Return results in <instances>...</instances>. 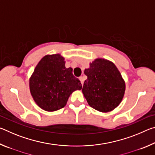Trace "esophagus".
<instances>
[{
	"label": "esophagus",
	"mask_w": 155,
	"mask_h": 155,
	"mask_svg": "<svg viewBox=\"0 0 155 155\" xmlns=\"http://www.w3.org/2000/svg\"><path fill=\"white\" fill-rule=\"evenodd\" d=\"M79 80L81 81V84H82V85H83V81H84L83 77H79Z\"/></svg>",
	"instance_id": "esophagus-1"
}]
</instances>
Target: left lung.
I'll list each match as a JSON object with an SVG mask.
<instances>
[{"mask_svg": "<svg viewBox=\"0 0 155 155\" xmlns=\"http://www.w3.org/2000/svg\"><path fill=\"white\" fill-rule=\"evenodd\" d=\"M84 73L87 78L82 91L89 105L103 113L116 108L124 96L126 85L114 63L103 58L96 59Z\"/></svg>", "mask_w": 155, "mask_h": 155, "instance_id": "1", "label": "left lung"}]
</instances>
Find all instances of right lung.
<instances>
[{
    "instance_id": "add662e5",
    "label": "right lung",
    "mask_w": 155,
    "mask_h": 155,
    "mask_svg": "<svg viewBox=\"0 0 155 155\" xmlns=\"http://www.w3.org/2000/svg\"><path fill=\"white\" fill-rule=\"evenodd\" d=\"M60 54H47L41 59L29 79V89L35 103L46 111H55L66 105L73 91L81 90L80 81L72 68H66Z\"/></svg>"
}]
</instances>
